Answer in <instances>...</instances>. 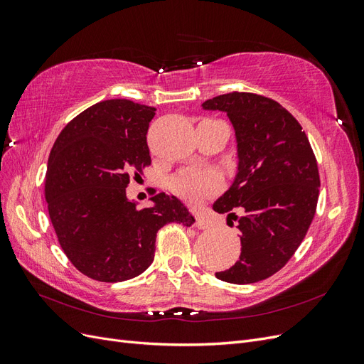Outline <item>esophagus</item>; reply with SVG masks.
<instances>
[{"mask_svg":"<svg viewBox=\"0 0 364 364\" xmlns=\"http://www.w3.org/2000/svg\"><path fill=\"white\" fill-rule=\"evenodd\" d=\"M196 226L199 229H209V228H213V220L208 218L203 214H199L196 220Z\"/></svg>","mask_w":364,"mask_h":364,"instance_id":"34e87169","label":"esophagus"}]
</instances>
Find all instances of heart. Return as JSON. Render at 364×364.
<instances>
[{"mask_svg":"<svg viewBox=\"0 0 364 364\" xmlns=\"http://www.w3.org/2000/svg\"><path fill=\"white\" fill-rule=\"evenodd\" d=\"M222 186V178L214 168H193L176 174L171 188L190 202H200L214 194Z\"/></svg>","mask_w":364,"mask_h":364,"instance_id":"b5f03b06","label":"heart"}]
</instances>
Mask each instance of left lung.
I'll return each mask as SVG.
<instances>
[{
    "instance_id": "8db88e82",
    "label": "left lung",
    "mask_w": 364,
    "mask_h": 364,
    "mask_svg": "<svg viewBox=\"0 0 364 364\" xmlns=\"http://www.w3.org/2000/svg\"><path fill=\"white\" fill-rule=\"evenodd\" d=\"M202 106L228 114L238 150L235 181L213 209L229 213V226L237 220L241 255L215 277L258 282L289 262L313 222L321 186L316 156L297 119L269 97L229 92ZM237 207L243 216L233 213Z\"/></svg>"
}]
</instances>
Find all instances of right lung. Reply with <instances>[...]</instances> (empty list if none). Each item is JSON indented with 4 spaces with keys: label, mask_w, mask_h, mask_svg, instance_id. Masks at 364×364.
<instances>
[{
    "label": "right lung",
    "mask_w": 364,
    "mask_h": 364,
    "mask_svg": "<svg viewBox=\"0 0 364 364\" xmlns=\"http://www.w3.org/2000/svg\"><path fill=\"white\" fill-rule=\"evenodd\" d=\"M156 109L126 98L87 107L63 127L50 151L46 200L59 245L87 278L121 282L155 258L158 230L194 217L174 196L153 193L150 208L126 196L130 176L151 164L147 130Z\"/></svg>",
    "instance_id": "1"
}]
</instances>
